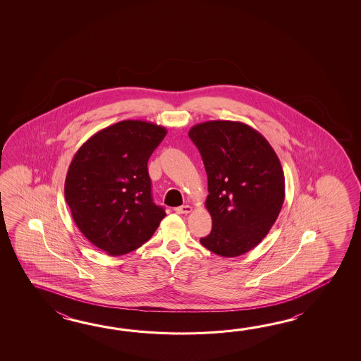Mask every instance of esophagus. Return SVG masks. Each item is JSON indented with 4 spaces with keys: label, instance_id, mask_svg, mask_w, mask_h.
<instances>
[{
    "label": "esophagus",
    "instance_id": "1",
    "mask_svg": "<svg viewBox=\"0 0 361 361\" xmlns=\"http://www.w3.org/2000/svg\"><path fill=\"white\" fill-rule=\"evenodd\" d=\"M178 214H190L192 212V207L190 205H182L174 209Z\"/></svg>",
    "mask_w": 361,
    "mask_h": 361
}]
</instances>
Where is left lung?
I'll return each mask as SVG.
<instances>
[{
	"label": "left lung",
	"instance_id": "8db88e82",
	"mask_svg": "<svg viewBox=\"0 0 361 361\" xmlns=\"http://www.w3.org/2000/svg\"><path fill=\"white\" fill-rule=\"evenodd\" d=\"M207 174L205 207L212 232L200 243L221 257H238L269 233L284 204L285 178L261 133L238 121H207L188 131Z\"/></svg>",
	"mask_w": 361,
	"mask_h": 361
}]
</instances>
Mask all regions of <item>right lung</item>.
I'll return each instance as SVG.
<instances>
[{
    "mask_svg": "<svg viewBox=\"0 0 361 361\" xmlns=\"http://www.w3.org/2000/svg\"><path fill=\"white\" fill-rule=\"evenodd\" d=\"M166 129L125 120L94 134L69 165L64 196L78 230L109 255L143 245L166 215L151 193L147 162Z\"/></svg>",
    "mask_w": 361,
    "mask_h": 361,
    "instance_id": "add662e5",
    "label": "right lung"
}]
</instances>
